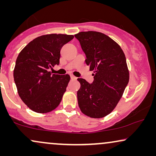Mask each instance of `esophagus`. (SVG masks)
I'll list each match as a JSON object with an SVG mask.
<instances>
[{"instance_id":"34e87169","label":"esophagus","mask_w":156,"mask_h":156,"mask_svg":"<svg viewBox=\"0 0 156 156\" xmlns=\"http://www.w3.org/2000/svg\"><path fill=\"white\" fill-rule=\"evenodd\" d=\"M70 77H71L72 80H76V76H74V75H72V74H71V75H70Z\"/></svg>"}]
</instances>
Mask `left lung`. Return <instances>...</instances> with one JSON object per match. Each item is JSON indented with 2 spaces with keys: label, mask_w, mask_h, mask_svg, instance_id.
<instances>
[{
  "label": "left lung",
  "mask_w": 156,
  "mask_h": 156,
  "mask_svg": "<svg viewBox=\"0 0 156 156\" xmlns=\"http://www.w3.org/2000/svg\"><path fill=\"white\" fill-rule=\"evenodd\" d=\"M75 37L86 55V64L94 71L89 84L78 78V104L83 114L99 119L109 114L118 104L129 81L126 59L121 47L105 34L80 32Z\"/></svg>",
  "instance_id": "1"
}]
</instances>
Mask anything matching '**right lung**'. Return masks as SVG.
Here are the masks:
<instances>
[{
  "instance_id": "right-lung-1",
  "label": "right lung",
  "mask_w": 156,
  "mask_h": 156,
  "mask_svg": "<svg viewBox=\"0 0 156 156\" xmlns=\"http://www.w3.org/2000/svg\"><path fill=\"white\" fill-rule=\"evenodd\" d=\"M73 38V35L63 34L42 35L19 53L14 81L20 99L33 112H52L61 102L70 76L52 74L49 71L59 65L62 48Z\"/></svg>"
}]
</instances>
